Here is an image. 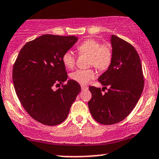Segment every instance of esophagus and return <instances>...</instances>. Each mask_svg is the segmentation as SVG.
<instances>
[{
	"label": "esophagus",
	"mask_w": 159,
	"mask_h": 159,
	"mask_svg": "<svg viewBox=\"0 0 159 159\" xmlns=\"http://www.w3.org/2000/svg\"><path fill=\"white\" fill-rule=\"evenodd\" d=\"M87 89H88V87H87V86H85V85H81V90H87Z\"/></svg>",
	"instance_id": "obj_1"
}]
</instances>
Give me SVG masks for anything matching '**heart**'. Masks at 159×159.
Masks as SVG:
<instances>
[{"label":"heart","instance_id":"b5f03b06","mask_svg":"<svg viewBox=\"0 0 159 159\" xmlns=\"http://www.w3.org/2000/svg\"><path fill=\"white\" fill-rule=\"evenodd\" d=\"M80 54H88L89 64L105 70L111 65L113 58V52L111 45L108 44L101 45V43L94 39L84 40L77 47ZM62 61L66 69H71L75 64V55L71 51H66L62 57ZM96 72L93 69H78L70 74L71 79L81 84H87L90 80L93 79Z\"/></svg>","mask_w":159,"mask_h":159}]
</instances>
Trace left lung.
<instances>
[{
    "mask_svg": "<svg viewBox=\"0 0 159 159\" xmlns=\"http://www.w3.org/2000/svg\"><path fill=\"white\" fill-rule=\"evenodd\" d=\"M111 43L112 61L98 78L103 87H89L92 93L88 102L90 114L104 125L125 119L138 103L144 84L141 62L135 48L115 35H111ZM107 88L108 92L102 94L101 90Z\"/></svg>",
    "mask_w": 159,
    "mask_h": 159,
    "instance_id": "obj_1",
    "label": "left lung"
}]
</instances>
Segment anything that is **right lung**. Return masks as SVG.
I'll return each mask as SVG.
<instances>
[{"mask_svg": "<svg viewBox=\"0 0 159 159\" xmlns=\"http://www.w3.org/2000/svg\"><path fill=\"white\" fill-rule=\"evenodd\" d=\"M78 41L75 36L44 34L26 43L20 51L12 69L15 90L21 105L34 120L46 125L63 123L81 90L68 80L62 61L64 52ZM62 84L54 91V84Z\"/></svg>", "mask_w": 159, "mask_h": 159, "instance_id": "add662e5", "label": "right lung"}]
</instances>
